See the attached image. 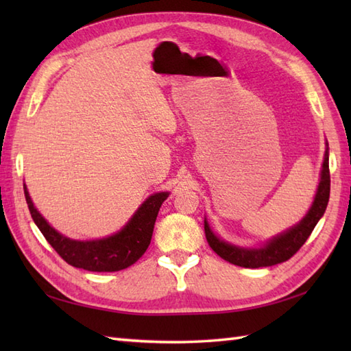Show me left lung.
Segmentation results:
<instances>
[{"mask_svg":"<svg viewBox=\"0 0 351 351\" xmlns=\"http://www.w3.org/2000/svg\"><path fill=\"white\" fill-rule=\"evenodd\" d=\"M330 196V173H329V145L326 143L324 160L319 173V182L315 193L314 202H312L306 215L289 229L283 230L282 234L276 235L258 247H241V245L230 244L221 240L219 235L214 234L210 223L205 219V237L210 247L228 263L240 265L244 268H259L271 267L276 264L285 263L302 245L306 243L312 230L317 226L318 220L323 217Z\"/></svg>","mask_w":351,"mask_h":351,"instance_id":"1","label":"left lung"}]
</instances>
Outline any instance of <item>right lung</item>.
I'll return each mask as SVG.
<instances>
[{"instance_id": "right-lung-1", "label": "right lung", "mask_w": 351, "mask_h": 351, "mask_svg": "<svg viewBox=\"0 0 351 351\" xmlns=\"http://www.w3.org/2000/svg\"><path fill=\"white\" fill-rule=\"evenodd\" d=\"M24 193L29 214L47 241L66 263L87 271H119L137 263L151 244L156 215L164 200L169 197L167 191L155 193L138 206L128 223L116 234L99 240L83 241L72 240L52 228L37 211L25 184Z\"/></svg>"}]
</instances>
